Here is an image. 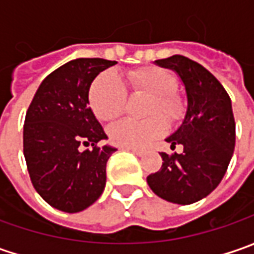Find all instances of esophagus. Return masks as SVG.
Returning <instances> with one entry per match:
<instances>
[{
  "mask_svg": "<svg viewBox=\"0 0 254 254\" xmlns=\"http://www.w3.org/2000/svg\"><path fill=\"white\" fill-rule=\"evenodd\" d=\"M120 150L131 151V152H134L135 155H140V157H141L142 154H144V151H142V150H138V148H131V147H120Z\"/></svg>",
  "mask_w": 254,
  "mask_h": 254,
  "instance_id": "1",
  "label": "esophagus"
}]
</instances>
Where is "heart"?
I'll return each instance as SVG.
<instances>
[{
  "label": "heart",
  "instance_id": "1",
  "mask_svg": "<svg viewBox=\"0 0 254 254\" xmlns=\"http://www.w3.org/2000/svg\"><path fill=\"white\" fill-rule=\"evenodd\" d=\"M126 83L132 93L150 96L145 120L123 119L109 128L113 144L120 147L142 148L161 137L165 131V122L180 120L185 112V104L177 93L175 79L160 67H138L126 74ZM89 102L93 113L103 122L119 117L126 107L127 90L123 80L113 72L100 73L93 80L89 90ZM161 114L163 117L157 116Z\"/></svg>",
  "mask_w": 254,
  "mask_h": 254
}]
</instances>
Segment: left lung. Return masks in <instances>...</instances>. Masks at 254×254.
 Segmentation results:
<instances>
[{"label":"left lung","mask_w":254,"mask_h":254,"mask_svg":"<svg viewBox=\"0 0 254 254\" xmlns=\"http://www.w3.org/2000/svg\"><path fill=\"white\" fill-rule=\"evenodd\" d=\"M180 74L185 84L188 109L181 127L167 138L178 154L161 152L162 167L147 177L155 195L190 205L208 196L228 170L235 150L236 126L229 94L202 64L182 55L155 61Z\"/></svg>","instance_id":"obj_1"}]
</instances>
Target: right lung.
Listing matches in <instances>:
<instances>
[{"instance_id":"obj_1","label":"right lung","mask_w":254,"mask_h":254,"mask_svg":"<svg viewBox=\"0 0 254 254\" xmlns=\"http://www.w3.org/2000/svg\"><path fill=\"white\" fill-rule=\"evenodd\" d=\"M116 64L100 58L70 61L45 77L28 107L26 168L36 192L56 209H86L106 187V164L116 148L97 145L107 135L89 107V89ZM82 145L92 148L82 152Z\"/></svg>"}]
</instances>
